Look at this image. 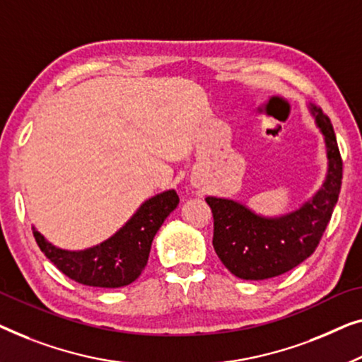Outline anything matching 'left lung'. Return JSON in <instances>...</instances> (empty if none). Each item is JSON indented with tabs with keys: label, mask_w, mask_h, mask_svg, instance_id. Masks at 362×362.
<instances>
[{
	"label": "left lung",
	"mask_w": 362,
	"mask_h": 362,
	"mask_svg": "<svg viewBox=\"0 0 362 362\" xmlns=\"http://www.w3.org/2000/svg\"><path fill=\"white\" fill-rule=\"evenodd\" d=\"M307 108L322 132L328 159L322 187L308 200L297 210L267 216L233 198H205L215 220L213 247L228 271L243 281L282 276L312 256L338 202L343 162L332 121L317 105Z\"/></svg>",
	"instance_id": "8db88e82"
}]
</instances>
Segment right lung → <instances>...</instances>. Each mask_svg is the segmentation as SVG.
<instances>
[{
    "label": "right lung",
    "mask_w": 362,
    "mask_h": 362,
    "mask_svg": "<svg viewBox=\"0 0 362 362\" xmlns=\"http://www.w3.org/2000/svg\"><path fill=\"white\" fill-rule=\"evenodd\" d=\"M179 205L175 190H165L141 203L128 221L108 239L85 249H62L33 226L45 257L72 281L90 287L118 288L129 285L144 271L152 239Z\"/></svg>",
    "instance_id": "right-lung-1"
}]
</instances>
